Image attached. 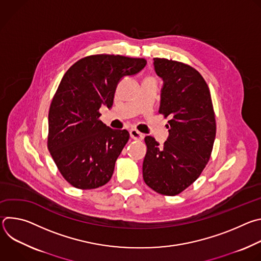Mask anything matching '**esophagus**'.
<instances>
[{
    "label": "esophagus",
    "mask_w": 261,
    "mask_h": 261,
    "mask_svg": "<svg viewBox=\"0 0 261 261\" xmlns=\"http://www.w3.org/2000/svg\"><path fill=\"white\" fill-rule=\"evenodd\" d=\"M130 136L132 139L135 140H142L143 139V134L140 133L139 131H137L136 129H131L130 130Z\"/></svg>",
    "instance_id": "34e87169"
}]
</instances>
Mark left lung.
<instances>
[{"instance_id":"left-lung-1","label":"left lung","mask_w":261,"mask_h":261,"mask_svg":"<svg viewBox=\"0 0 261 261\" xmlns=\"http://www.w3.org/2000/svg\"><path fill=\"white\" fill-rule=\"evenodd\" d=\"M162 80L159 113L169 117L164 144L144 138L147 151L142 163L145 184L154 191L173 196L196 180L210 160L216 121L210 89L200 73L189 65L154 59Z\"/></svg>"}]
</instances>
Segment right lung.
I'll use <instances>...</instances> for the list:
<instances>
[{
    "label": "right lung",
    "instance_id": "right-lung-1",
    "mask_svg": "<svg viewBox=\"0 0 261 261\" xmlns=\"http://www.w3.org/2000/svg\"><path fill=\"white\" fill-rule=\"evenodd\" d=\"M146 65L144 59L115 55L84 58L63 76L48 114V150L73 187L89 190L105 185L129 140L127 130L103 124L99 109L113 107L117 86Z\"/></svg>",
    "mask_w": 261,
    "mask_h": 261
}]
</instances>
